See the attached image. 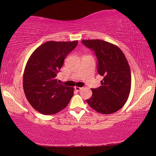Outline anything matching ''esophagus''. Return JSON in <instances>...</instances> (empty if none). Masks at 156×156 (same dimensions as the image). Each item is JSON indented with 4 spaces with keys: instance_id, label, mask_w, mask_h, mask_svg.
I'll return each mask as SVG.
<instances>
[{
    "instance_id": "esophagus-1",
    "label": "esophagus",
    "mask_w": 156,
    "mask_h": 156,
    "mask_svg": "<svg viewBox=\"0 0 156 156\" xmlns=\"http://www.w3.org/2000/svg\"><path fill=\"white\" fill-rule=\"evenodd\" d=\"M82 89H83L82 87H75V90H77V91H80Z\"/></svg>"
}]
</instances>
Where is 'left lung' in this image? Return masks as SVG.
Segmentation results:
<instances>
[{"mask_svg": "<svg viewBox=\"0 0 156 156\" xmlns=\"http://www.w3.org/2000/svg\"><path fill=\"white\" fill-rule=\"evenodd\" d=\"M94 51L98 60V72L103 77L101 86L92 88L87 100L90 107L101 114H112L123 107L128 99L131 84V70L119 47L101 40H82Z\"/></svg>", "mask_w": 156, "mask_h": 156, "instance_id": "1", "label": "left lung"}]
</instances>
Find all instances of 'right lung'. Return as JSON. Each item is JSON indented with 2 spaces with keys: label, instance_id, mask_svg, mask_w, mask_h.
<instances>
[{
  "label": "right lung",
  "instance_id": "right-lung-1",
  "mask_svg": "<svg viewBox=\"0 0 156 156\" xmlns=\"http://www.w3.org/2000/svg\"><path fill=\"white\" fill-rule=\"evenodd\" d=\"M77 44V40L47 41L28 60L23 73V90L31 106L41 114H56L72 98L74 88L58 84L56 77L64 59Z\"/></svg>",
  "mask_w": 156,
  "mask_h": 156
}]
</instances>
